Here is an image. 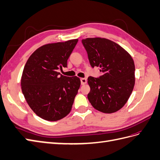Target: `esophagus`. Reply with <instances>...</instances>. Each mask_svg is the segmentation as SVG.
Wrapping results in <instances>:
<instances>
[{
  "label": "esophagus",
  "mask_w": 160,
  "mask_h": 160,
  "mask_svg": "<svg viewBox=\"0 0 160 160\" xmlns=\"http://www.w3.org/2000/svg\"><path fill=\"white\" fill-rule=\"evenodd\" d=\"M81 85H84L87 83V79L85 78H81Z\"/></svg>",
  "instance_id": "obj_1"
}]
</instances>
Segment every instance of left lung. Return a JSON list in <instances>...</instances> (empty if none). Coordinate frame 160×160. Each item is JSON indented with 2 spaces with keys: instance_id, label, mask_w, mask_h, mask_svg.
I'll return each instance as SVG.
<instances>
[{
  "instance_id": "8db88e82",
  "label": "left lung",
  "mask_w": 160,
  "mask_h": 160,
  "mask_svg": "<svg viewBox=\"0 0 160 160\" xmlns=\"http://www.w3.org/2000/svg\"><path fill=\"white\" fill-rule=\"evenodd\" d=\"M92 67H100L102 75L89 77L88 98L92 107L104 113L121 109L129 99L135 84V66L127 51L104 38L82 40Z\"/></svg>"
}]
</instances>
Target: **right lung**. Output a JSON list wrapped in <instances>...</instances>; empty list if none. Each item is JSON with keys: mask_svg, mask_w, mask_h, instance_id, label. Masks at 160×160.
<instances>
[{"mask_svg": "<svg viewBox=\"0 0 160 160\" xmlns=\"http://www.w3.org/2000/svg\"><path fill=\"white\" fill-rule=\"evenodd\" d=\"M78 39L49 43L40 47L27 60L21 78L22 91L27 103L41 118L56 122L67 116L81 81L58 72L67 67V60Z\"/></svg>", "mask_w": 160, "mask_h": 160, "instance_id": "add662e5", "label": "right lung"}]
</instances>
